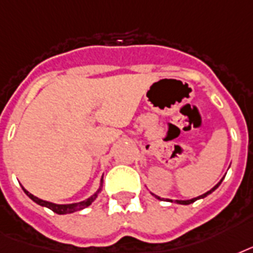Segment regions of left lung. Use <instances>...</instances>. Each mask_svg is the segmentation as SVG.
<instances>
[{"label":"left lung","mask_w":253,"mask_h":253,"mask_svg":"<svg viewBox=\"0 0 253 253\" xmlns=\"http://www.w3.org/2000/svg\"><path fill=\"white\" fill-rule=\"evenodd\" d=\"M222 181H223V178H222V179H220V181L218 182V183H216V185L214 186V187H212V189L209 190L207 193L202 194V195H199V197L193 198V199H187V201H179V199H177V201H175V203H178V205H190V203H193V202L198 201V199H202V198H206L207 195H210V194L212 193V191H215V190L218 189L219 186H220V183H222ZM152 195H154V197L157 198V199H160V201H162V199H164V198H160V197H158V195H156V194H153V193H152ZM166 201H169V199H166ZM169 202H173V201H169Z\"/></svg>","instance_id":"obj_1"}]
</instances>
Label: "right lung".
Instances as JSON below:
<instances>
[{
    "label": "right lung",
    "mask_w": 253,
    "mask_h": 253,
    "mask_svg": "<svg viewBox=\"0 0 253 253\" xmlns=\"http://www.w3.org/2000/svg\"><path fill=\"white\" fill-rule=\"evenodd\" d=\"M101 182H103V178H101V181H100V186H99V189H97V191L92 194L91 197L87 198V199H84V201H82V202H78V203H68V205H56V203H52V202L43 201V199H41V198L35 197V195H33L31 193H29V191H27V190L25 189L23 186H22V189L27 197L30 198L31 201H34L37 205H39V206H43V207H47V209H50V210L54 211V212H56V214L66 215V214H72V212H76V211L83 210V209L88 207L89 205H92V202L95 201L96 198H97V195H99L100 191H101Z\"/></svg>",
    "instance_id": "add662e5"
}]
</instances>
